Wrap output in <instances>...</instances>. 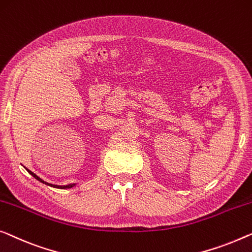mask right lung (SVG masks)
<instances>
[{"instance_id": "right-lung-1", "label": "right lung", "mask_w": 252, "mask_h": 252, "mask_svg": "<svg viewBox=\"0 0 252 252\" xmlns=\"http://www.w3.org/2000/svg\"><path fill=\"white\" fill-rule=\"evenodd\" d=\"M28 170V169H27ZM28 173L29 174H31L32 175V176H34L35 178H36V180H37V181H39V182H42V183H44V184H47V185H51V187H53V185L52 184H49V183H46V182H44V181H43L42 180V178H39L38 176H37V175H36V174H34V173H32V171H31V170H28ZM74 185L75 184H69V185H56V187H53V188H58V189H69V188H72V187H74Z\"/></svg>"}]
</instances>
